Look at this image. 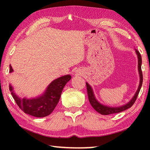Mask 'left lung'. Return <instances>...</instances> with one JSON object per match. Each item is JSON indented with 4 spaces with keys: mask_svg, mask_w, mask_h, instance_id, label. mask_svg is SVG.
Masks as SVG:
<instances>
[{
    "mask_svg": "<svg viewBox=\"0 0 150 150\" xmlns=\"http://www.w3.org/2000/svg\"><path fill=\"white\" fill-rule=\"evenodd\" d=\"M136 54L138 55V70H139V77H140V82H139V87L135 95H134V97L132 98L130 102L128 104H126V105H124L122 106H120V107H108L106 106L102 105L101 104L98 102L97 100L95 99V96H94V94L93 92L92 88L90 87V85L88 84L87 83H86V86H87V94H88V100L91 103V106H93V108L95 109L96 111H97L98 113L101 114L103 115H111V114H115V113H118L120 112H122L124 110H126L129 108H130L132 106L135 101L136 100L137 97H138V95L139 94V91H140L141 87L142 85V82H143V75H142V56L140 54L138 51L136 50Z\"/></svg>",
    "mask_w": 150,
    "mask_h": 150,
    "instance_id": "obj_1",
    "label": "left lung"
}]
</instances>
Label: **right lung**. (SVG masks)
Masks as SVG:
<instances>
[{
	"mask_svg": "<svg viewBox=\"0 0 150 150\" xmlns=\"http://www.w3.org/2000/svg\"><path fill=\"white\" fill-rule=\"evenodd\" d=\"M12 71H13V69L10 65V73ZM71 78V75H67L54 80L48 86L44 95L32 99L19 98L13 93L11 85L10 91H12L11 94L17 105L24 113L35 117H45L54 111L59 102L63 88Z\"/></svg>",
	"mask_w": 150,
	"mask_h": 150,
	"instance_id": "obj_1",
	"label": "right lung"
}]
</instances>
